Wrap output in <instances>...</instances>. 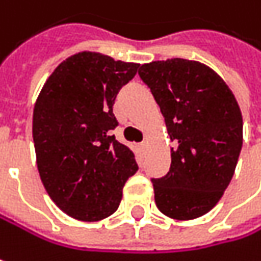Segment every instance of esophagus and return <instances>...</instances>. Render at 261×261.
<instances>
[{"label": "esophagus", "instance_id": "34e87169", "mask_svg": "<svg viewBox=\"0 0 261 261\" xmlns=\"http://www.w3.org/2000/svg\"><path fill=\"white\" fill-rule=\"evenodd\" d=\"M145 145H147V144H145V141H142V142H141V144H140L141 150H144V148H145Z\"/></svg>", "mask_w": 261, "mask_h": 261}]
</instances>
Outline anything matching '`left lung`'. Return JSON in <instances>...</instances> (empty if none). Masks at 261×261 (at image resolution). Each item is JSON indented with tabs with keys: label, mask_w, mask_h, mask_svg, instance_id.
<instances>
[{
	"label": "left lung",
	"mask_w": 261,
	"mask_h": 261,
	"mask_svg": "<svg viewBox=\"0 0 261 261\" xmlns=\"http://www.w3.org/2000/svg\"><path fill=\"white\" fill-rule=\"evenodd\" d=\"M138 74L175 144L169 172L151 178L156 205L175 220L206 214L227 189L242 148V116L232 90L211 68L179 58L144 64Z\"/></svg>",
	"instance_id": "left-lung-1"
}]
</instances>
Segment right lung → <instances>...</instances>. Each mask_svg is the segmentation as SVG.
Listing matches in <instances>:
<instances>
[{
  "instance_id": "right-lung-1",
  "label": "right lung",
  "mask_w": 261,
  "mask_h": 261,
  "mask_svg": "<svg viewBox=\"0 0 261 261\" xmlns=\"http://www.w3.org/2000/svg\"><path fill=\"white\" fill-rule=\"evenodd\" d=\"M138 64L83 51L64 61L41 89L34 108L37 166L50 199L82 221L119 208L123 186L138 171L134 153L111 135L113 105Z\"/></svg>"
}]
</instances>
